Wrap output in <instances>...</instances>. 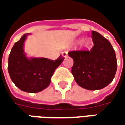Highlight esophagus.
Masks as SVG:
<instances>
[{"instance_id":"34e87169","label":"esophagus","mask_w":125,"mask_h":125,"mask_svg":"<svg viewBox=\"0 0 125 125\" xmlns=\"http://www.w3.org/2000/svg\"><path fill=\"white\" fill-rule=\"evenodd\" d=\"M62 56L63 58L67 57V51H63V52L62 53Z\"/></svg>"}]
</instances>
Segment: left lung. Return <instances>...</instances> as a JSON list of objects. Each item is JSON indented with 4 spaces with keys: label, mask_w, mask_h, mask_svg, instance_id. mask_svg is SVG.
<instances>
[{
    "label": "left lung",
    "mask_w": 125,
    "mask_h": 125,
    "mask_svg": "<svg viewBox=\"0 0 125 125\" xmlns=\"http://www.w3.org/2000/svg\"><path fill=\"white\" fill-rule=\"evenodd\" d=\"M94 46L90 49L72 51L68 55L74 60L72 74L75 81L89 90L106 87L115 77L117 59L113 46L99 32L92 31Z\"/></svg>",
    "instance_id": "obj_1"
}]
</instances>
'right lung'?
Here are the masks:
<instances>
[{
  "label": "right lung",
  "mask_w": 125,
  "mask_h": 125,
  "mask_svg": "<svg viewBox=\"0 0 125 125\" xmlns=\"http://www.w3.org/2000/svg\"><path fill=\"white\" fill-rule=\"evenodd\" d=\"M30 33L24 34L12 47L8 58V72L14 85L27 93H35L46 88L55 69L64 60L61 55L55 60L46 58H28L24 52V42Z\"/></svg>",
  "instance_id": "obj_1"
}]
</instances>
